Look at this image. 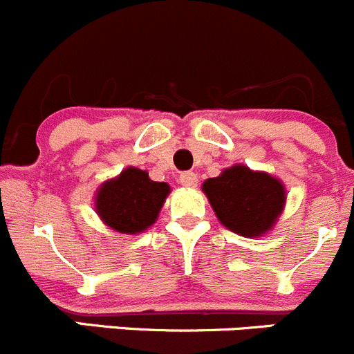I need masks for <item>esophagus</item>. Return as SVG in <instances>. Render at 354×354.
<instances>
[{"label":"esophagus","mask_w":354,"mask_h":354,"mask_svg":"<svg viewBox=\"0 0 354 354\" xmlns=\"http://www.w3.org/2000/svg\"><path fill=\"white\" fill-rule=\"evenodd\" d=\"M178 182L184 187H196L198 185V176L194 172H182L180 177H178Z\"/></svg>","instance_id":"34e87169"}]
</instances>
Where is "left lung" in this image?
I'll return each mask as SVG.
<instances>
[{
    "mask_svg": "<svg viewBox=\"0 0 354 354\" xmlns=\"http://www.w3.org/2000/svg\"><path fill=\"white\" fill-rule=\"evenodd\" d=\"M209 205L223 225L244 237H257L272 229L286 203L281 180L244 165L223 170L203 184Z\"/></svg>",
    "mask_w": 354,
    "mask_h": 354,
    "instance_id": "1",
    "label": "left lung"
}]
</instances>
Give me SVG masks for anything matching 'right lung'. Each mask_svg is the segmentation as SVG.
<instances>
[{
    "instance_id": "right-lung-1",
    "label": "right lung",
    "mask_w": 354,
    "mask_h": 354,
    "mask_svg": "<svg viewBox=\"0 0 354 354\" xmlns=\"http://www.w3.org/2000/svg\"><path fill=\"white\" fill-rule=\"evenodd\" d=\"M169 192L167 182L151 180L148 172L131 167L101 185L96 212L117 232L138 234L155 223Z\"/></svg>"
}]
</instances>
